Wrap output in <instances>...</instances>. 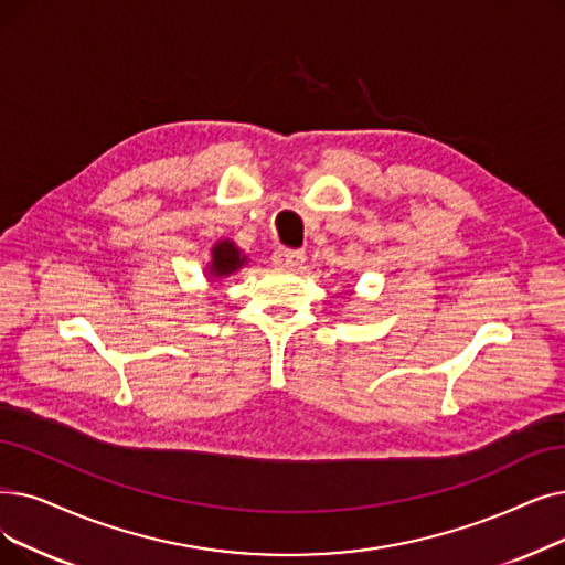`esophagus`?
<instances>
[{
    "label": "esophagus",
    "instance_id": "34e87169",
    "mask_svg": "<svg viewBox=\"0 0 565 565\" xmlns=\"http://www.w3.org/2000/svg\"><path fill=\"white\" fill-rule=\"evenodd\" d=\"M307 260L305 252L300 249H288V247H279L275 254H273V263L281 269H296L300 267L302 263Z\"/></svg>",
    "mask_w": 565,
    "mask_h": 565
}]
</instances>
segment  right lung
<instances>
[{"mask_svg":"<svg viewBox=\"0 0 565 565\" xmlns=\"http://www.w3.org/2000/svg\"><path fill=\"white\" fill-rule=\"evenodd\" d=\"M247 260L244 258L242 254H239V249L235 247L233 242H228V239H224V242H218L216 247H214V252H212V267H210V273L214 275V277H226V275H231V273H235V269Z\"/></svg>","mask_w":565,"mask_h":565,"instance_id":"obj_1","label":"right lung"}]
</instances>
